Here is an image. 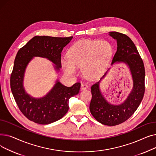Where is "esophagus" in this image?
I'll list each match as a JSON object with an SVG mask.
<instances>
[{
    "mask_svg": "<svg viewBox=\"0 0 156 156\" xmlns=\"http://www.w3.org/2000/svg\"><path fill=\"white\" fill-rule=\"evenodd\" d=\"M88 86L87 84L86 83H82L81 84V89L82 90H86L87 88H88Z\"/></svg>",
    "mask_w": 156,
    "mask_h": 156,
    "instance_id": "34e87169",
    "label": "esophagus"
}]
</instances>
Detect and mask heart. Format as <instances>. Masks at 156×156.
Listing matches in <instances>:
<instances>
[{
    "instance_id": "heart-1",
    "label": "heart",
    "mask_w": 156,
    "mask_h": 156,
    "mask_svg": "<svg viewBox=\"0 0 156 156\" xmlns=\"http://www.w3.org/2000/svg\"><path fill=\"white\" fill-rule=\"evenodd\" d=\"M113 54V47L107 40H83L69 49L68 58L61 60L62 68L69 75H76L82 67L84 75L90 78L100 76L107 69Z\"/></svg>"
}]
</instances>
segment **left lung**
<instances>
[{"label":"left lung","mask_w":156,"mask_h":156,"mask_svg":"<svg viewBox=\"0 0 156 156\" xmlns=\"http://www.w3.org/2000/svg\"><path fill=\"white\" fill-rule=\"evenodd\" d=\"M109 35L117 42V51L112 60L114 64L124 63L128 67L133 80V88L126 100L120 104H112L105 99L100 90L101 80L91 87L92 98L90 111L95 119L108 126H115L125 122L133 115L140 104L145 92V68L142 59L133 41L127 35L116 31Z\"/></svg>","instance_id":"1"}]
</instances>
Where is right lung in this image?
<instances>
[{
	"instance_id": "obj_1",
	"label": "right lung",
	"mask_w": 156,
	"mask_h": 156,
	"mask_svg": "<svg viewBox=\"0 0 156 156\" xmlns=\"http://www.w3.org/2000/svg\"><path fill=\"white\" fill-rule=\"evenodd\" d=\"M72 38L35 36L16 54L10 80L11 91L21 112L36 123L48 125L61 119L69 109V99L79 93L81 84L76 83L68 87L57 80L45 96L35 98L25 91L23 86L27 66L34 57H44L54 64L55 69L59 71L61 68L62 51Z\"/></svg>"
}]
</instances>
